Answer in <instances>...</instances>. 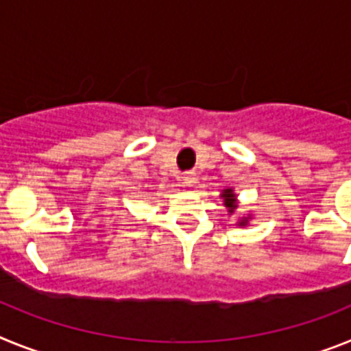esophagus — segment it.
Instances as JSON below:
<instances>
[{"instance_id": "obj_1", "label": "esophagus", "mask_w": 351, "mask_h": 351, "mask_svg": "<svg viewBox=\"0 0 351 351\" xmlns=\"http://www.w3.org/2000/svg\"><path fill=\"white\" fill-rule=\"evenodd\" d=\"M184 182H185V185H193L194 184V175H185Z\"/></svg>"}]
</instances>
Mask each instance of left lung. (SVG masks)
<instances>
[{"instance_id":"8db88e82","label":"left lung","mask_w":351,"mask_h":351,"mask_svg":"<svg viewBox=\"0 0 351 351\" xmlns=\"http://www.w3.org/2000/svg\"><path fill=\"white\" fill-rule=\"evenodd\" d=\"M224 196V205L228 206V212L233 213L234 208H237V205H234V194L231 193V189H226V194H222ZM240 224H245V222H240Z\"/></svg>"}]
</instances>
